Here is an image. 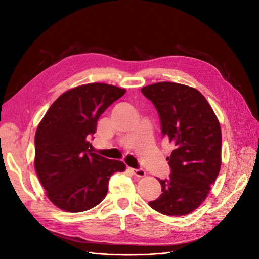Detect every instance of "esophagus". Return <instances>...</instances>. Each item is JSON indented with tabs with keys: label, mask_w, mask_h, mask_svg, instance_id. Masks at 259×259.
<instances>
[{
	"label": "esophagus",
	"mask_w": 259,
	"mask_h": 259,
	"mask_svg": "<svg viewBox=\"0 0 259 259\" xmlns=\"http://www.w3.org/2000/svg\"><path fill=\"white\" fill-rule=\"evenodd\" d=\"M130 169L132 170V173L137 177H144L146 175V171L142 168H130Z\"/></svg>",
	"instance_id": "obj_1"
}]
</instances>
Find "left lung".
<instances>
[{
	"label": "left lung",
	"mask_w": 259,
	"mask_h": 259,
	"mask_svg": "<svg viewBox=\"0 0 259 259\" xmlns=\"http://www.w3.org/2000/svg\"><path fill=\"white\" fill-rule=\"evenodd\" d=\"M142 93L159 113L163 137L175 147L166 158L169 177L159 179L162 194L149 205L163 215H187L206 199L219 174L221 125L205 97L190 86L160 82Z\"/></svg>",
	"instance_id": "1"
}]
</instances>
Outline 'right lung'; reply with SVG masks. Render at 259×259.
I'll use <instances>...</instances> for the list:
<instances>
[{
	"instance_id": "right-lung-1",
	"label": "right lung",
	"mask_w": 259,
	"mask_h": 259,
	"mask_svg": "<svg viewBox=\"0 0 259 259\" xmlns=\"http://www.w3.org/2000/svg\"><path fill=\"white\" fill-rule=\"evenodd\" d=\"M125 92L105 83L77 86L55 100L38 124L34 167L58 208L80 213L95 207L107 195L110 176L125 170L122 161L92 152L88 140L99 116Z\"/></svg>"
}]
</instances>
